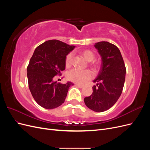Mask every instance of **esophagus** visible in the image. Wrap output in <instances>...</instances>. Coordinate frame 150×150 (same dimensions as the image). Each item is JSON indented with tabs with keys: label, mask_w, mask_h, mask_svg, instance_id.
<instances>
[{
	"label": "esophagus",
	"mask_w": 150,
	"mask_h": 150,
	"mask_svg": "<svg viewBox=\"0 0 150 150\" xmlns=\"http://www.w3.org/2000/svg\"><path fill=\"white\" fill-rule=\"evenodd\" d=\"M75 85H76V86H78V87L80 88H83V87H84V86H83V85H81V84H75Z\"/></svg>",
	"instance_id": "esophagus-1"
}]
</instances>
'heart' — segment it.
Masks as SVG:
<instances>
[{
    "label": "heart",
    "instance_id": "1",
    "mask_svg": "<svg viewBox=\"0 0 150 150\" xmlns=\"http://www.w3.org/2000/svg\"><path fill=\"white\" fill-rule=\"evenodd\" d=\"M81 54L85 59L91 62L94 59L95 54L94 52L89 49L83 50L81 51ZM73 62V55L72 53L68 54L66 57V66L69 67L72 65ZM93 66L97 69L99 67V64L98 63H94ZM93 73L90 70L81 71L77 69H73L68 72L67 74V78L69 81L78 84H84L87 81L90 80L93 78Z\"/></svg>",
    "mask_w": 150,
    "mask_h": 150
}]
</instances>
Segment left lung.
I'll list each match as a JSON object with an SVG mask.
<instances>
[{
    "instance_id": "8db88e82",
    "label": "left lung",
    "mask_w": 150,
    "mask_h": 150,
    "mask_svg": "<svg viewBox=\"0 0 150 150\" xmlns=\"http://www.w3.org/2000/svg\"><path fill=\"white\" fill-rule=\"evenodd\" d=\"M101 57V66L99 74L93 82L91 96L84 98L88 108L96 112L109 110L118 100L125 81L126 67L119 49L106 41L94 44Z\"/></svg>"
}]
</instances>
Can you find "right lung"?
Returning a JSON list of instances; mask_svg holds the SVG:
<instances>
[{"label": "right lung", "instance_id": "right-lung-1", "mask_svg": "<svg viewBox=\"0 0 150 150\" xmlns=\"http://www.w3.org/2000/svg\"><path fill=\"white\" fill-rule=\"evenodd\" d=\"M58 40H49L36 47L27 68L30 91L35 101L45 109L51 110L64 103L73 83L54 81L66 67V56L74 49Z\"/></svg>", "mask_w": 150, "mask_h": 150}]
</instances>
